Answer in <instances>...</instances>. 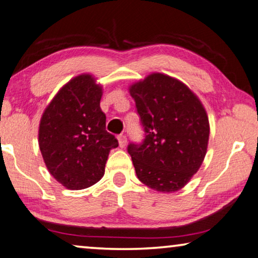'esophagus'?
Wrapping results in <instances>:
<instances>
[{"mask_svg": "<svg viewBox=\"0 0 258 258\" xmlns=\"http://www.w3.org/2000/svg\"><path fill=\"white\" fill-rule=\"evenodd\" d=\"M118 143H119V146L121 148L126 146V143H127V138H126L125 134H120V136H118Z\"/></svg>", "mask_w": 258, "mask_h": 258, "instance_id": "obj_1", "label": "esophagus"}]
</instances>
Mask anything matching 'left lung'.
I'll list each match as a JSON object with an SVG mask.
<instances>
[{
    "label": "left lung",
    "instance_id": "left-lung-1",
    "mask_svg": "<svg viewBox=\"0 0 258 258\" xmlns=\"http://www.w3.org/2000/svg\"><path fill=\"white\" fill-rule=\"evenodd\" d=\"M145 134L127 152L138 179L152 189L182 188L205 159L209 121L199 98L183 83L153 74L130 88Z\"/></svg>",
    "mask_w": 258,
    "mask_h": 258
}]
</instances>
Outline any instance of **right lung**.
Returning <instances> with one entry per match:
<instances>
[{
    "label": "right lung",
    "mask_w": 258,
    "mask_h": 258,
    "mask_svg": "<svg viewBox=\"0 0 258 258\" xmlns=\"http://www.w3.org/2000/svg\"><path fill=\"white\" fill-rule=\"evenodd\" d=\"M101 88L90 75L71 79L45 108L38 143L49 172L68 189H84L105 173L118 140L106 130Z\"/></svg>",
    "instance_id": "1"
}]
</instances>
